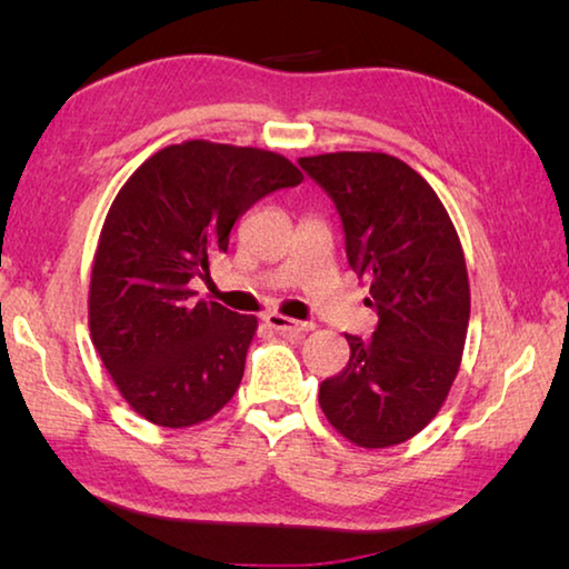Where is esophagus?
<instances>
[{
  "label": "esophagus",
  "mask_w": 569,
  "mask_h": 569,
  "mask_svg": "<svg viewBox=\"0 0 569 569\" xmlns=\"http://www.w3.org/2000/svg\"><path fill=\"white\" fill-rule=\"evenodd\" d=\"M263 321L271 326V329H276L278 333L283 336H303L308 331H313V323L311 321H293V319H286V316L281 313H266Z\"/></svg>",
  "instance_id": "esophagus-1"
}]
</instances>
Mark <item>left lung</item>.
I'll use <instances>...</instances> for the list:
<instances>
[{
  "label": "left lung",
  "mask_w": 569,
  "mask_h": 569,
  "mask_svg": "<svg viewBox=\"0 0 569 569\" xmlns=\"http://www.w3.org/2000/svg\"><path fill=\"white\" fill-rule=\"evenodd\" d=\"M298 166L339 210L346 258L379 316L371 339L346 333L349 363L321 383L319 403L353 445H401L437 417L457 379L469 326L465 250L437 192L403 160L326 152Z\"/></svg>",
  "instance_id": "left-lung-1"
}]
</instances>
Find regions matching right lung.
I'll use <instances>...</instances> for the list:
<instances>
[{
	"mask_svg": "<svg viewBox=\"0 0 569 569\" xmlns=\"http://www.w3.org/2000/svg\"><path fill=\"white\" fill-rule=\"evenodd\" d=\"M303 180L258 148L188 140L132 172L104 218L90 278V336L122 399L158 427H192L233 399L256 316L196 301L192 278L268 192Z\"/></svg>",
	"mask_w": 569,
	"mask_h": 569,
	"instance_id": "obj_1",
	"label": "right lung"
}]
</instances>
